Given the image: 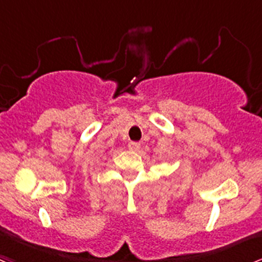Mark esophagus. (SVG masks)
Listing matches in <instances>:
<instances>
[{
    "label": "esophagus",
    "mask_w": 262,
    "mask_h": 262,
    "mask_svg": "<svg viewBox=\"0 0 262 262\" xmlns=\"http://www.w3.org/2000/svg\"><path fill=\"white\" fill-rule=\"evenodd\" d=\"M128 147H129V149H130V150H138L140 148V143H138V142H129Z\"/></svg>",
    "instance_id": "esophagus-1"
}]
</instances>
